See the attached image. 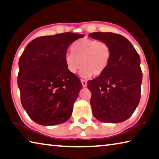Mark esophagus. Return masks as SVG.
Here are the masks:
<instances>
[{
  "instance_id": "obj_1",
  "label": "esophagus",
  "mask_w": 159,
  "mask_h": 159,
  "mask_svg": "<svg viewBox=\"0 0 159 159\" xmlns=\"http://www.w3.org/2000/svg\"><path fill=\"white\" fill-rule=\"evenodd\" d=\"M80 81H81V84L83 85V86L84 87H86L87 86V81H85V80L81 79L80 80Z\"/></svg>"
}]
</instances>
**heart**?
Segmentation results:
<instances>
[{
	"label": "heart",
	"instance_id": "obj_1",
	"mask_svg": "<svg viewBox=\"0 0 159 159\" xmlns=\"http://www.w3.org/2000/svg\"><path fill=\"white\" fill-rule=\"evenodd\" d=\"M71 51L64 57L67 70L75 74L82 66L80 74L85 78L101 75L111 61L112 49L105 42L82 39L73 44Z\"/></svg>",
	"mask_w": 159,
	"mask_h": 159
}]
</instances>
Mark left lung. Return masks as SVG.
<instances>
[{
    "mask_svg": "<svg viewBox=\"0 0 159 159\" xmlns=\"http://www.w3.org/2000/svg\"><path fill=\"white\" fill-rule=\"evenodd\" d=\"M89 37L107 42L112 49L107 69L88 81L93 115L102 122H124L140 101L142 72L139 55L129 40L120 34L96 32Z\"/></svg>",
    "mask_w": 159,
    "mask_h": 159,
    "instance_id": "obj_1",
    "label": "left lung"
}]
</instances>
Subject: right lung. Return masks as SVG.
<instances>
[{"label":"right lung","mask_w":159,"mask_h":159,"mask_svg":"<svg viewBox=\"0 0 159 159\" xmlns=\"http://www.w3.org/2000/svg\"><path fill=\"white\" fill-rule=\"evenodd\" d=\"M84 36L65 32L39 37L30 42L19 59L17 85L21 103L37 124L53 126L69 119L83 85L67 70L69 45Z\"/></svg>","instance_id":"1"}]
</instances>
